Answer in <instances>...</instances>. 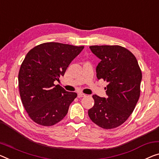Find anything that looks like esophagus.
Listing matches in <instances>:
<instances>
[{
	"instance_id": "1",
	"label": "esophagus",
	"mask_w": 159,
	"mask_h": 159,
	"mask_svg": "<svg viewBox=\"0 0 159 159\" xmlns=\"http://www.w3.org/2000/svg\"><path fill=\"white\" fill-rule=\"evenodd\" d=\"M85 96H86V95L84 94V93H78V97H79V98H82V97H85Z\"/></svg>"
}]
</instances>
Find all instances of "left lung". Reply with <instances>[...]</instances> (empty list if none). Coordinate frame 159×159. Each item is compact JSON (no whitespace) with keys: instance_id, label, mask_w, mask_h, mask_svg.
Returning <instances> with one entry per match:
<instances>
[{"instance_id":"8db88e82","label":"left lung","mask_w":159,"mask_h":159,"mask_svg":"<svg viewBox=\"0 0 159 159\" xmlns=\"http://www.w3.org/2000/svg\"><path fill=\"white\" fill-rule=\"evenodd\" d=\"M92 53L101 59L96 76L108 82L107 98L93 95L94 105L89 116L103 129L119 126L134 111L141 92L142 73L136 57L120 46H91Z\"/></svg>"}]
</instances>
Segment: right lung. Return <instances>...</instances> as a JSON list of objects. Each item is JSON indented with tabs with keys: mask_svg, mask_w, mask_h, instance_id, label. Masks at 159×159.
I'll list each match as a JSON object with an SVG mask.
<instances>
[{
	"mask_svg": "<svg viewBox=\"0 0 159 159\" xmlns=\"http://www.w3.org/2000/svg\"><path fill=\"white\" fill-rule=\"evenodd\" d=\"M84 46L44 43L25 56L18 73V87L23 105L36 124L51 126L67 114L77 93L68 92L54 81L63 76L70 62Z\"/></svg>",
	"mask_w": 159,
	"mask_h": 159,
	"instance_id": "obj_1",
	"label": "right lung"
}]
</instances>
